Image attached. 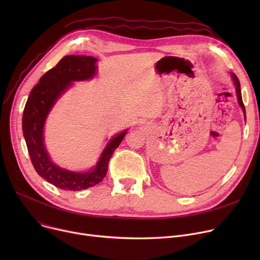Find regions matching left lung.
<instances>
[{
    "mask_svg": "<svg viewBox=\"0 0 260 260\" xmlns=\"http://www.w3.org/2000/svg\"><path fill=\"white\" fill-rule=\"evenodd\" d=\"M230 76L232 78V81H233V83L235 85V89H236V95H237V101H238V104L240 105V107L242 108V112H243V115H244V120L247 121V117H245V108H244V105H243V102H242V97H241V89H240V83H239V80L238 78L236 77L235 74L233 73H230Z\"/></svg>",
    "mask_w": 260,
    "mask_h": 260,
    "instance_id": "obj_1",
    "label": "left lung"
}]
</instances>
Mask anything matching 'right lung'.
I'll return each mask as SVG.
<instances>
[{"instance_id": "right-lung-1", "label": "right lung", "mask_w": 260, "mask_h": 260, "mask_svg": "<svg viewBox=\"0 0 260 260\" xmlns=\"http://www.w3.org/2000/svg\"><path fill=\"white\" fill-rule=\"evenodd\" d=\"M97 62L98 59L88 56L62 58L56 66L41 77L25 104L22 128L32 166L42 178L62 189L80 190L101 182L107 173L109 159L127 133L125 129L114 135L95 166L86 172L61 168L49 157L44 141V126L50 111L61 95L74 85V82L91 80L97 75Z\"/></svg>"}]
</instances>
